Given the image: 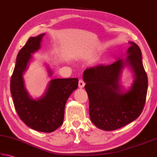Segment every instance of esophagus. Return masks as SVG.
Segmentation results:
<instances>
[{
  "label": "esophagus",
  "instance_id": "34e87169",
  "mask_svg": "<svg viewBox=\"0 0 157 157\" xmlns=\"http://www.w3.org/2000/svg\"><path fill=\"white\" fill-rule=\"evenodd\" d=\"M85 82H84L83 80L80 79L79 81H78V87L80 88H82V87L85 86Z\"/></svg>",
  "mask_w": 157,
  "mask_h": 157
}]
</instances>
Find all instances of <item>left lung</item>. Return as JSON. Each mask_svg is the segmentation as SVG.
<instances>
[{
  "label": "left lung",
  "instance_id": "1",
  "mask_svg": "<svg viewBox=\"0 0 157 157\" xmlns=\"http://www.w3.org/2000/svg\"><path fill=\"white\" fill-rule=\"evenodd\" d=\"M128 43L126 61L119 59L107 66L98 65L83 72L90 119L96 127L105 131H114L133 122L141 113L146 102L147 76L141 50L135 43ZM126 64L132 67L136 78L131 89L123 93L119 81Z\"/></svg>",
  "mask_w": 157,
  "mask_h": 157
}]
</instances>
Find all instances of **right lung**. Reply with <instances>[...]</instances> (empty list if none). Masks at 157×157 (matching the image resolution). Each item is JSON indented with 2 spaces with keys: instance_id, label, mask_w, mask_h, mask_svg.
<instances>
[{
  "instance_id": "1",
  "label": "right lung",
  "mask_w": 157,
  "mask_h": 157,
  "mask_svg": "<svg viewBox=\"0 0 157 157\" xmlns=\"http://www.w3.org/2000/svg\"><path fill=\"white\" fill-rule=\"evenodd\" d=\"M44 35V33L30 37L20 49L11 75L10 90L15 109L20 119L35 131L51 132L63 124L65 105L70 94L77 89L78 80L77 78L52 79L41 98L34 100L29 96L22 75L31 54L40 49ZM49 75H52L51 70Z\"/></svg>"
}]
</instances>
